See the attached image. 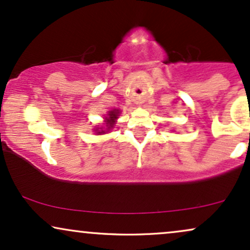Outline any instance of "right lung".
I'll use <instances>...</instances> for the list:
<instances>
[{"instance_id": "obj_1", "label": "right lung", "mask_w": 250, "mask_h": 250, "mask_svg": "<svg viewBox=\"0 0 250 250\" xmlns=\"http://www.w3.org/2000/svg\"><path fill=\"white\" fill-rule=\"evenodd\" d=\"M120 114V110L119 109H112L109 110L108 113H107L106 118H105V127H106V130L104 128H97L96 131L98 135L100 134H107L106 131H109V129H112L114 127L115 122H116V119H118V116ZM100 128L101 130L99 131V129Z\"/></svg>"}]
</instances>
